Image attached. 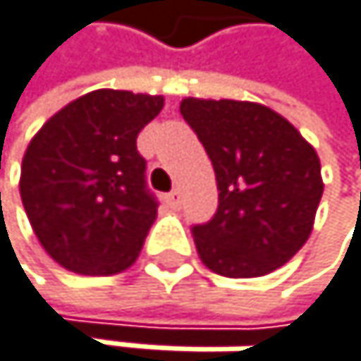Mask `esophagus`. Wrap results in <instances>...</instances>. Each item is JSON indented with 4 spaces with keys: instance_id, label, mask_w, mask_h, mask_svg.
<instances>
[{
    "instance_id": "1",
    "label": "esophagus",
    "mask_w": 361,
    "mask_h": 361,
    "mask_svg": "<svg viewBox=\"0 0 361 361\" xmlns=\"http://www.w3.org/2000/svg\"><path fill=\"white\" fill-rule=\"evenodd\" d=\"M164 200H166V204H169L171 208H179V206H182V192H179V190H171Z\"/></svg>"
}]
</instances>
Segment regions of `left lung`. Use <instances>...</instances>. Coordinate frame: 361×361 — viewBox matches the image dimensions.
Listing matches in <instances>:
<instances>
[{"mask_svg":"<svg viewBox=\"0 0 361 361\" xmlns=\"http://www.w3.org/2000/svg\"><path fill=\"white\" fill-rule=\"evenodd\" d=\"M186 124L213 161L219 206L192 226L200 259L224 277H262L306 244L324 192L315 148L269 106L186 97Z\"/></svg>","mask_w":361,"mask_h":361,"instance_id":"8db88e82","label":"left lung"}]
</instances>
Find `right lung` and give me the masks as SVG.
<instances>
[{"instance_id":"add662e5","label":"right lung","mask_w":361,"mask_h":361,"mask_svg":"<svg viewBox=\"0 0 361 361\" xmlns=\"http://www.w3.org/2000/svg\"><path fill=\"white\" fill-rule=\"evenodd\" d=\"M161 95L92 90L63 106L32 137L19 192L39 244L66 271L115 275L140 255L157 217L137 135Z\"/></svg>"}]
</instances>
